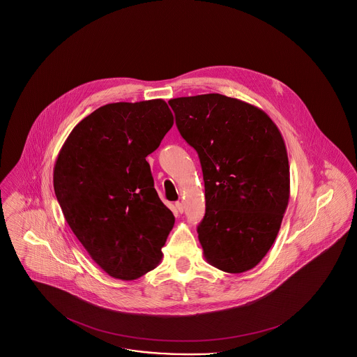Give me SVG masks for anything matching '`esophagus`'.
I'll return each mask as SVG.
<instances>
[{
	"label": "esophagus",
	"mask_w": 357,
	"mask_h": 357,
	"mask_svg": "<svg viewBox=\"0 0 357 357\" xmlns=\"http://www.w3.org/2000/svg\"><path fill=\"white\" fill-rule=\"evenodd\" d=\"M174 206H176V211H177V212H180V213L184 212V206H183L181 202H177V203L174 204Z\"/></svg>",
	"instance_id": "esophagus-1"
}]
</instances>
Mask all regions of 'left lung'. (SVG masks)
Masks as SVG:
<instances>
[{
    "label": "left lung",
    "instance_id": "left-lung-1",
    "mask_svg": "<svg viewBox=\"0 0 357 357\" xmlns=\"http://www.w3.org/2000/svg\"><path fill=\"white\" fill-rule=\"evenodd\" d=\"M181 137L197 151L206 215L197 227L206 262L251 270L274 243L290 196L281 132L261 109L225 95L170 99Z\"/></svg>",
    "mask_w": 357,
    "mask_h": 357
}]
</instances>
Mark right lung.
Wrapping results in <instances>:
<instances>
[{"instance_id":"obj_1","label":"right lung","mask_w":357,"mask_h":357,"mask_svg":"<svg viewBox=\"0 0 357 357\" xmlns=\"http://www.w3.org/2000/svg\"><path fill=\"white\" fill-rule=\"evenodd\" d=\"M172 126L162 99L110 103L82 119L59 151L54 189L66 222L114 278L137 280L161 261L174 216L146 157Z\"/></svg>"}]
</instances>
